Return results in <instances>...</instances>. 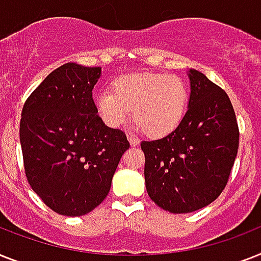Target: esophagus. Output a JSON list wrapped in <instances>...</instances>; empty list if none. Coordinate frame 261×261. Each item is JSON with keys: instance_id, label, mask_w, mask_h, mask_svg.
<instances>
[{"instance_id": "34e87169", "label": "esophagus", "mask_w": 261, "mask_h": 261, "mask_svg": "<svg viewBox=\"0 0 261 261\" xmlns=\"http://www.w3.org/2000/svg\"><path fill=\"white\" fill-rule=\"evenodd\" d=\"M127 139H128V142H130V145L133 146V147H135V146H138L139 145V139H138V138H135V137H128L127 138Z\"/></svg>"}]
</instances>
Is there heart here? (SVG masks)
<instances>
[{"mask_svg": "<svg viewBox=\"0 0 261 261\" xmlns=\"http://www.w3.org/2000/svg\"><path fill=\"white\" fill-rule=\"evenodd\" d=\"M111 92L96 97V110L106 126L126 124L133 116L138 131L152 138H164L179 126L185 115L188 88L185 82L165 73H133L112 82Z\"/></svg>", "mask_w": 261, "mask_h": 261, "instance_id": "obj_1", "label": "heart"}]
</instances>
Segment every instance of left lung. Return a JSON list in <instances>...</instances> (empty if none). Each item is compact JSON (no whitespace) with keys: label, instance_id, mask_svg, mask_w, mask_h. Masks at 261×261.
<instances>
[{"label":"left lung","instance_id":"obj_1","mask_svg":"<svg viewBox=\"0 0 261 261\" xmlns=\"http://www.w3.org/2000/svg\"><path fill=\"white\" fill-rule=\"evenodd\" d=\"M188 111L171 134L142 142L150 198L170 213L212 204L225 188L239 149V127L224 90L196 69L188 71Z\"/></svg>","mask_w":261,"mask_h":261}]
</instances>
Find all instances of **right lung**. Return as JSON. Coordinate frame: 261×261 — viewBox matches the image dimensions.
Instances as JSON below:
<instances>
[{"instance_id": "add662e5", "label": "right lung", "mask_w": 261, "mask_h": 261, "mask_svg": "<svg viewBox=\"0 0 261 261\" xmlns=\"http://www.w3.org/2000/svg\"><path fill=\"white\" fill-rule=\"evenodd\" d=\"M100 67L67 63L46 76L25 101L20 142L33 192L59 215L94 211L111 188L123 152V131L97 115L92 90Z\"/></svg>"}]
</instances>
